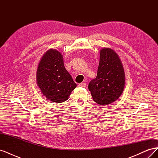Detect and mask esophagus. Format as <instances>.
I'll list each match as a JSON object with an SVG mask.
<instances>
[{
  "instance_id": "obj_1",
  "label": "esophagus",
  "mask_w": 158,
  "mask_h": 158,
  "mask_svg": "<svg viewBox=\"0 0 158 158\" xmlns=\"http://www.w3.org/2000/svg\"><path fill=\"white\" fill-rule=\"evenodd\" d=\"M85 85H86V84L85 82H82V83H80L78 84V86L80 87H85Z\"/></svg>"
}]
</instances>
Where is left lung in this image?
Masks as SVG:
<instances>
[{
  "label": "left lung",
  "instance_id": "left-lung-1",
  "mask_svg": "<svg viewBox=\"0 0 158 158\" xmlns=\"http://www.w3.org/2000/svg\"><path fill=\"white\" fill-rule=\"evenodd\" d=\"M124 87L125 72L118 55L111 49H102L97 76L88 85L94 101L101 106L111 104L121 96Z\"/></svg>",
  "mask_w": 158,
  "mask_h": 158
}]
</instances>
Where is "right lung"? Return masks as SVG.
Returning a JSON list of instances; mask_svg holds the SVG:
<instances>
[{
	"instance_id": "right-lung-1",
	"label": "right lung",
	"mask_w": 158,
	"mask_h": 158,
	"mask_svg": "<svg viewBox=\"0 0 158 158\" xmlns=\"http://www.w3.org/2000/svg\"><path fill=\"white\" fill-rule=\"evenodd\" d=\"M37 85L50 101L65 102L76 84L66 70L63 57L60 52L50 49L41 58L37 70Z\"/></svg>"
}]
</instances>
